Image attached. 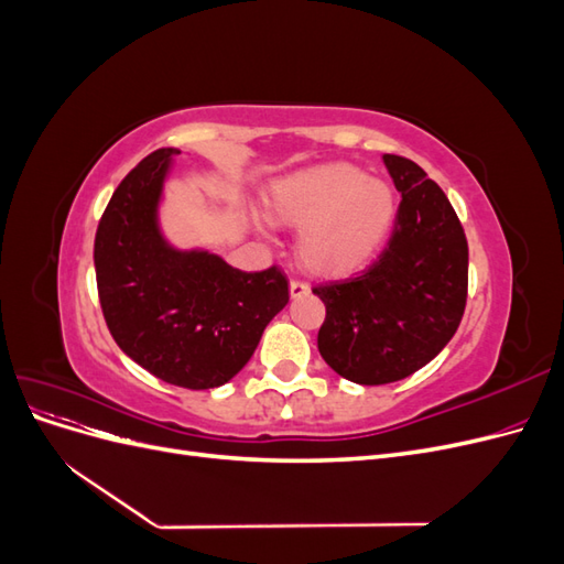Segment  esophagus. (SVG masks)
Listing matches in <instances>:
<instances>
[{"mask_svg":"<svg viewBox=\"0 0 564 564\" xmlns=\"http://www.w3.org/2000/svg\"><path fill=\"white\" fill-rule=\"evenodd\" d=\"M308 292H311L308 282H303V280H292V282H289V294H292V299L305 296Z\"/></svg>","mask_w":564,"mask_h":564,"instance_id":"1","label":"esophagus"}]
</instances>
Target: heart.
<instances>
[{
    "instance_id": "heart-1",
    "label": "heart",
    "mask_w": 564,
    "mask_h": 564,
    "mask_svg": "<svg viewBox=\"0 0 564 564\" xmlns=\"http://www.w3.org/2000/svg\"><path fill=\"white\" fill-rule=\"evenodd\" d=\"M268 214L301 228L299 259L317 275H346L373 259L395 224L398 197L362 169L332 164L282 181L268 199Z\"/></svg>"
}]
</instances>
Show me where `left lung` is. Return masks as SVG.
<instances>
[{"mask_svg": "<svg viewBox=\"0 0 564 564\" xmlns=\"http://www.w3.org/2000/svg\"><path fill=\"white\" fill-rule=\"evenodd\" d=\"M383 162L402 193L386 249L357 275L313 286L327 308L319 355L360 386L429 365L456 334L468 299V240L447 195L416 162Z\"/></svg>", "mask_w": 564, "mask_h": 564, "instance_id": "left-lung-1", "label": "left lung"}]
</instances>
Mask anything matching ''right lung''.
Segmentation results:
<instances>
[{
	"label": "right lung",
	"mask_w": 564,
	"mask_h": 564,
	"mask_svg": "<svg viewBox=\"0 0 564 564\" xmlns=\"http://www.w3.org/2000/svg\"><path fill=\"white\" fill-rule=\"evenodd\" d=\"M174 148H160L117 185L98 220V301L115 344L172 386L228 383L289 301L286 275L270 265L245 272L207 251L166 247L158 199Z\"/></svg>",
	"instance_id": "1"
}]
</instances>
